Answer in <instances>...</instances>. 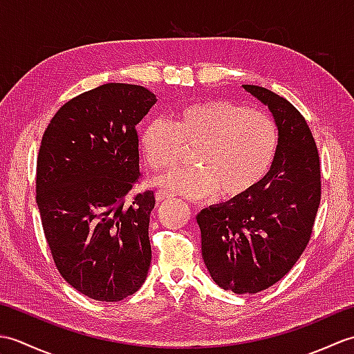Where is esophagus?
Returning <instances> with one entry per match:
<instances>
[{
    "mask_svg": "<svg viewBox=\"0 0 354 354\" xmlns=\"http://www.w3.org/2000/svg\"><path fill=\"white\" fill-rule=\"evenodd\" d=\"M173 194L169 193V192H164V190H156L155 193V199L158 202H162V201H167V199H171Z\"/></svg>",
    "mask_w": 354,
    "mask_h": 354,
    "instance_id": "1",
    "label": "esophagus"
}]
</instances>
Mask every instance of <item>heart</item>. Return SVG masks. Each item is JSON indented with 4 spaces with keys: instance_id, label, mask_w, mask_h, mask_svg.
<instances>
[{
    "instance_id": "b5f03b06",
    "label": "heart",
    "mask_w": 354,
    "mask_h": 354,
    "mask_svg": "<svg viewBox=\"0 0 354 354\" xmlns=\"http://www.w3.org/2000/svg\"><path fill=\"white\" fill-rule=\"evenodd\" d=\"M150 167L165 170L193 150L194 169L165 173L158 185L190 199L219 193L236 201L254 192L268 178L280 149V131L265 112L228 99H205L185 104L173 123L152 118L140 135Z\"/></svg>"
}]
</instances>
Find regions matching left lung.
Masks as SVG:
<instances>
[{
    "label": "left lung",
    "instance_id": "8db88e82",
    "mask_svg": "<svg viewBox=\"0 0 354 354\" xmlns=\"http://www.w3.org/2000/svg\"><path fill=\"white\" fill-rule=\"evenodd\" d=\"M243 88L274 114L280 131L277 160L248 196L204 208L196 221L202 257L216 284L257 293L280 281L309 243L321 202V165L301 112L266 88Z\"/></svg>",
    "mask_w": 354,
    "mask_h": 354
}]
</instances>
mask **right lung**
Wrapping results in <instances>:
<instances>
[{"label":"right lung","mask_w":354,"mask_h":354,"mask_svg":"<svg viewBox=\"0 0 354 354\" xmlns=\"http://www.w3.org/2000/svg\"><path fill=\"white\" fill-rule=\"evenodd\" d=\"M156 97L106 84L56 112L36 162V202L59 274L97 301H120L145 283L152 260L153 192L140 184L137 126Z\"/></svg>","instance_id":"obj_1"}]
</instances>
